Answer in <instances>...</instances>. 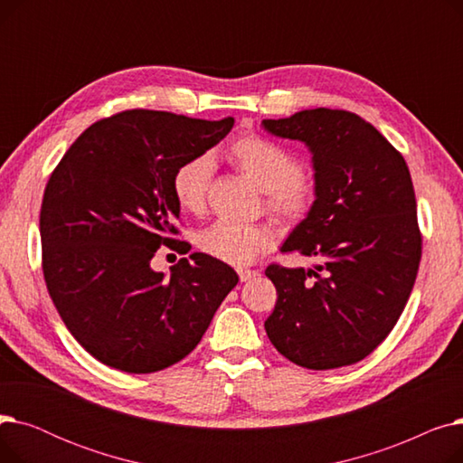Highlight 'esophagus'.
I'll list each match as a JSON object with an SVG mask.
<instances>
[{
	"instance_id": "obj_1",
	"label": "esophagus",
	"mask_w": 463,
	"mask_h": 463,
	"mask_svg": "<svg viewBox=\"0 0 463 463\" xmlns=\"http://www.w3.org/2000/svg\"><path fill=\"white\" fill-rule=\"evenodd\" d=\"M238 276H240V281H251L253 278L259 276V272L257 270H248V269H240Z\"/></svg>"
}]
</instances>
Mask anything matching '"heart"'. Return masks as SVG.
<instances>
[{"label": "heart", "mask_w": 463, "mask_h": 463, "mask_svg": "<svg viewBox=\"0 0 463 463\" xmlns=\"http://www.w3.org/2000/svg\"><path fill=\"white\" fill-rule=\"evenodd\" d=\"M238 173L266 193V208L285 225H298L315 206V185L302 176L300 161L283 146L255 133L238 137L229 148ZM213 165L208 156L184 161L173 176V193L182 210L201 213L206 206ZM272 232L264 225L217 222L199 234L203 253L227 264H248L270 246Z\"/></svg>", "instance_id": "b5f03b06"}]
</instances>
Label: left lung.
Listing matches in <instances>:
<instances>
[{
	"instance_id": "left-lung-1",
	"label": "left lung",
	"mask_w": 463,
	"mask_h": 463,
	"mask_svg": "<svg viewBox=\"0 0 463 463\" xmlns=\"http://www.w3.org/2000/svg\"><path fill=\"white\" fill-rule=\"evenodd\" d=\"M262 128L311 152L315 206L281 251L317 259L307 270L266 269L278 290L266 334L302 368L349 366L384 342L417 279L422 238L407 163L347 110H300Z\"/></svg>"
}]
</instances>
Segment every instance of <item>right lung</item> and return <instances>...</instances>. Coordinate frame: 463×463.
<instances>
[{"label":"right lung","mask_w":463,"mask_h":463,"mask_svg":"<svg viewBox=\"0 0 463 463\" xmlns=\"http://www.w3.org/2000/svg\"><path fill=\"white\" fill-rule=\"evenodd\" d=\"M234 126L163 110L95 121L46 184L39 231L46 288L72 337L99 362L154 373L185 358L238 283L229 264L191 253L156 272L161 246L185 250L175 170Z\"/></svg>","instance_id":"obj_1"}]
</instances>
